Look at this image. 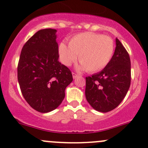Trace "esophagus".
Returning a JSON list of instances; mask_svg holds the SVG:
<instances>
[{
	"instance_id": "esophagus-1",
	"label": "esophagus",
	"mask_w": 148,
	"mask_h": 148,
	"mask_svg": "<svg viewBox=\"0 0 148 148\" xmlns=\"http://www.w3.org/2000/svg\"><path fill=\"white\" fill-rule=\"evenodd\" d=\"M72 76H73V78L76 79V78H77V77H78L79 75V74H76V73L73 72L72 73Z\"/></svg>"
}]
</instances>
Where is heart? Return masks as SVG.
I'll use <instances>...</instances> for the list:
<instances>
[{
	"label": "heart",
	"instance_id": "obj_1",
	"mask_svg": "<svg viewBox=\"0 0 148 148\" xmlns=\"http://www.w3.org/2000/svg\"><path fill=\"white\" fill-rule=\"evenodd\" d=\"M115 45L109 36L95 32H83L73 36L69 45L61 42L58 47L60 59L69 66L77 59L79 68L88 72H97L103 69L114 56Z\"/></svg>",
	"mask_w": 148,
	"mask_h": 148
}]
</instances>
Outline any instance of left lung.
I'll use <instances>...</instances> for the list:
<instances>
[{"label": "left lung", "mask_w": 148, "mask_h": 148, "mask_svg": "<svg viewBox=\"0 0 148 148\" xmlns=\"http://www.w3.org/2000/svg\"><path fill=\"white\" fill-rule=\"evenodd\" d=\"M116 49L109 64L97 74L86 77L85 96L95 110H114L127 95L131 83V61L121 42L116 39Z\"/></svg>", "instance_id": "left-lung-1"}]
</instances>
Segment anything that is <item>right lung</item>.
<instances>
[{
  "instance_id": "obj_1",
  "label": "right lung",
  "mask_w": 148,
  "mask_h": 148,
  "mask_svg": "<svg viewBox=\"0 0 148 148\" xmlns=\"http://www.w3.org/2000/svg\"><path fill=\"white\" fill-rule=\"evenodd\" d=\"M56 29H40L21 50L17 76L21 93L32 108L40 113L55 110L73 81L69 69L58 61Z\"/></svg>"
}]
</instances>
